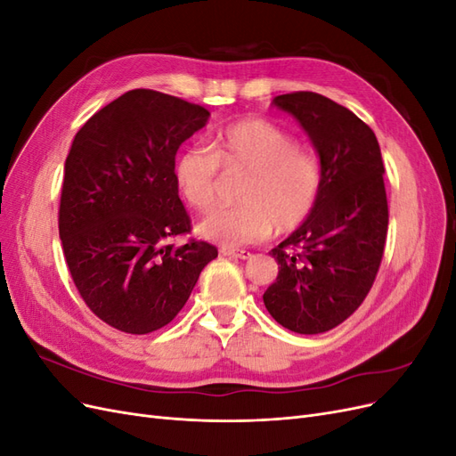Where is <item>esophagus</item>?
<instances>
[{"mask_svg": "<svg viewBox=\"0 0 456 456\" xmlns=\"http://www.w3.org/2000/svg\"><path fill=\"white\" fill-rule=\"evenodd\" d=\"M220 253H223L224 256H230V258H241V260L251 258V253H249V251H245V249H233V247H223V249H220Z\"/></svg>", "mask_w": 456, "mask_h": 456, "instance_id": "34e87169", "label": "esophagus"}]
</instances>
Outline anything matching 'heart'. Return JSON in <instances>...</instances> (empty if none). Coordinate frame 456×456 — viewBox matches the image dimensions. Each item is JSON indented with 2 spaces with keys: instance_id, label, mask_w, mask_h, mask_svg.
Here are the masks:
<instances>
[{
  "instance_id": "b5f03b06",
  "label": "heart",
  "mask_w": 456,
  "mask_h": 456,
  "mask_svg": "<svg viewBox=\"0 0 456 456\" xmlns=\"http://www.w3.org/2000/svg\"><path fill=\"white\" fill-rule=\"evenodd\" d=\"M173 175L178 191L200 213H209L220 203L223 175L245 176L238 190L241 205L216 211L198 226L201 238L224 247L256 243L273 228L293 233L312 216L323 190L317 156L265 118L241 119L215 131L209 150H183Z\"/></svg>"
}]
</instances>
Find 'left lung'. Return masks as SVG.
Masks as SVG:
<instances>
[{"label": "left lung", "instance_id": "1", "mask_svg": "<svg viewBox=\"0 0 456 456\" xmlns=\"http://www.w3.org/2000/svg\"><path fill=\"white\" fill-rule=\"evenodd\" d=\"M272 104L308 133L323 190L306 223L270 251L280 272L262 298L285 329L317 335L348 320L375 283L388 232L380 146L367 123L323 94L287 93Z\"/></svg>", "mask_w": 456, "mask_h": 456}]
</instances>
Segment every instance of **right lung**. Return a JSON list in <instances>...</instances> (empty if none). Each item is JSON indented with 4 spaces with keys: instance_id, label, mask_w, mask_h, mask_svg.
<instances>
[{
    "instance_id": "obj_1",
    "label": "right lung",
    "mask_w": 456,
    "mask_h": 456,
    "mask_svg": "<svg viewBox=\"0 0 456 456\" xmlns=\"http://www.w3.org/2000/svg\"><path fill=\"white\" fill-rule=\"evenodd\" d=\"M209 116L178 96L133 89L74 136L59 209L62 251L89 310L123 333L173 322L218 255L207 241L165 243L191 230L175 156Z\"/></svg>"
}]
</instances>
